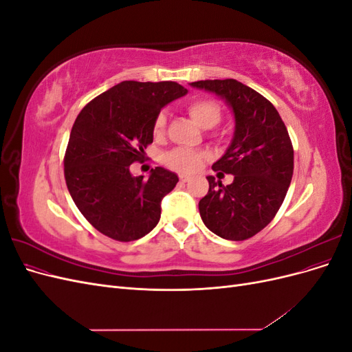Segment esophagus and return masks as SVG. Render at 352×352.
<instances>
[{"mask_svg": "<svg viewBox=\"0 0 352 352\" xmlns=\"http://www.w3.org/2000/svg\"><path fill=\"white\" fill-rule=\"evenodd\" d=\"M179 179H180V182H182V184H186V182H189V180H190V176H188V175H179Z\"/></svg>", "mask_w": 352, "mask_h": 352, "instance_id": "1", "label": "esophagus"}]
</instances>
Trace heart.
Returning <instances> with one entry per match:
<instances>
[{"instance_id": "heart-1", "label": "heart", "mask_w": 352, "mask_h": 352, "mask_svg": "<svg viewBox=\"0 0 352 352\" xmlns=\"http://www.w3.org/2000/svg\"><path fill=\"white\" fill-rule=\"evenodd\" d=\"M186 110L189 116L202 127L210 129L214 127L221 120V107L210 98L197 97L186 102ZM167 126V114L166 111H160L154 120V133L155 136H162ZM206 160V154L201 151H190L177 148V150L170 151L164 162L166 164L180 173H192L199 167V164Z\"/></svg>"}]
</instances>
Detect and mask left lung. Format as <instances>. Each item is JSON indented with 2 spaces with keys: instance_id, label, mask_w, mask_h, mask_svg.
Instances as JSON below:
<instances>
[{
  "instance_id": "1",
  "label": "left lung",
  "mask_w": 352,
  "mask_h": 352,
  "mask_svg": "<svg viewBox=\"0 0 352 352\" xmlns=\"http://www.w3.org/2000/svg\"><path fill=\"white\" fill-rule=\"evenodd\" d=\"M192 87L225 98L235 114V135L212 170L233 175L223 186L208 176V192L199 201L204 225L220 238L245 241L274 219L294 175V146L274 105L235 79L198 80Z\"/></svg>"
}]
</instances>
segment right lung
Returning <instances> with one entry per match:
<instances>
[{
  "instance_id": "obj_1",
  "label": "right lung",
  "mask_w": 352,
  "mask_h": 352,
  "mask_svg": "<svg viewBox=\"0 0 352 352\" xmlns=\"http://www.w3.org/2000/svg\"><path fill=\"white\" fill-rule=\"evenodd\" d=\"M188 91L176 82L124 80L89 101L73 123L65 154L69 192L91 225L114 241L150 233L162 216V199L179 179L163 167L133 177L144 162L162 107Z\"/></svg>"
}]
</instances>
